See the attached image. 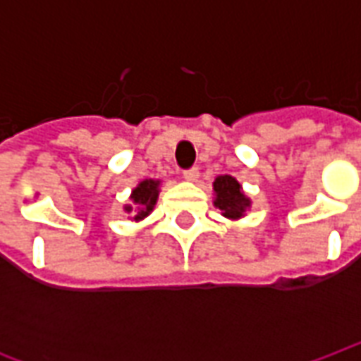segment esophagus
<instances>
[{"label": "esophagus", "mask_w": 361, "mask_h": 361, "mask_svg": "<svg viewBox=\"0 0 361 361\" xmlns=\"http://www.w3.org/2000/svg\"><path fill=\"white\" fill-rule=\"evenodd\" d=\"M183 180L197 181L199 180V170H197V168H189V170H185V172H183Z\"/></svg>", "instance_id": "esophagus-1"}]
</instances>
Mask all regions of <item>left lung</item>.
<instances>
[{
	"mask_svg": "<svg viewBox=\"0 0 361 361\" xmlns=\"http://www.w3.org/2000/svg\"><path fill=\"white\" fill-rule=\"evenodd\" d=\"M214 207L222 211V216L230 220H240L251 207L250 197L243 195L240 181L232 176H219L214 183Z\"/></svg>",
	"mask_w": 361,
	"mask_h": 361,
	"instance_id": "8db88e82",
	"label": "left lung"
}]
</instances>
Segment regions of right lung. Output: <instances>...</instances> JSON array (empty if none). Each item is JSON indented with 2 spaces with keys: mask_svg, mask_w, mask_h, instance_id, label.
Instances as JSON below:
<instances>
[{
  "mask_svg": "<svg viewBox=\"0 0 361 361\" xmlns=\"http://www.w3.org/2000/svg\"><path fill=\"white\" fill-rule=\"evenodd\" d=\"M158 185H160V181L158 180H145L133 189L131 201H133V204H137V209H135L137 214L133 216V220H142L145 216H149L150 211L154 209V204H157L158 199ZM131 211H133V207L127 204L126 212Z\"/></svg>",
  "mask_w": 361,
  "mask_h": 361,
  "instance_id": "add662e5",
  "label": "right lung"
}]
</instances>
